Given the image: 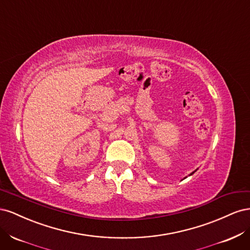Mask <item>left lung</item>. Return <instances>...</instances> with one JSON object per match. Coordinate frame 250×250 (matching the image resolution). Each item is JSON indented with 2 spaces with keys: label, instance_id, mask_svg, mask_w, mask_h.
Wrapping results in <instances>:
<instances>
[{
  "label": "left lung",
  "instance_id": "1",
  "mask_svg": "<svg viewBox=\"0 0 250 250\" xmlns=\"http://www.w3.org/2000/svg\"><path fill=\"white\" fill-rule=\"evenodd\" d=\"M194 172H195V171H194ZM194 172H192V173H191V174H190V175H192V174H194Z\"/></svg>",
  "mask_w": 250,
  "mask_h": 250
}]
</instances>
